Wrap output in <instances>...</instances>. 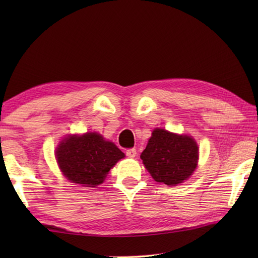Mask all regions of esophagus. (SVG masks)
Segmentation results:
<instances>
[{
    "mask_svg": "<svg viewBox=\"0 0 258 258\" xmlns=\"http://www.w3.org/2000/svg\"><path fill=\"white\" fill-rule=\"evenodd\" d=\"M136 154H138V152H136L135 149H131V150L126 151V156L130 158H134L136 156Z\"/></svg>",
    "mask_w": 258,
    "mask_h": 258,
    "instance_id": "obj_1",
    "label": "esophagus"
}]
</instances>
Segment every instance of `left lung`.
<instances>
[{
	"mask_svg": "<svg viewBox=\"0 0 258 258\" xmlns=\"http://www.w3.org/2000/svg\"><path fill=\"white\" fill-rule=\"evenodd\" d=\"M141 158L157 183L176 186L194 173L199 161V146L191 136L155 128Z\"/></svg>",
	"mask_w": 258,
	"mask_h": 258,
	"instance_id": "obj_1",
	"label": "left lung"
}]
</instances>
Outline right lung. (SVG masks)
<instances>
[{"instance_id": "right-lung-1", "label": "right lung", "mask_w": 258, "mask_h": 258, "mask_svg": "<svg viewBox=\"0 0 258 258\" xmlns=\"http://www.w3.org/2000/svg\"><path fill=\"white\" fill-rule=\"evenodd\" d=\"M59 169L70 182L84 187H95L106 178L124 153L98 133L69 135L55 151Z\"/></svg>"}]
</instances>
